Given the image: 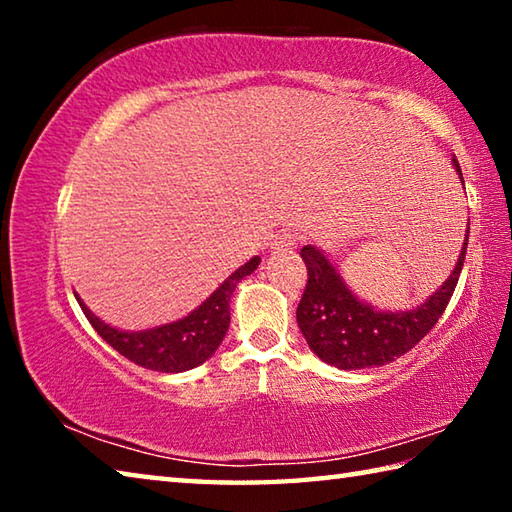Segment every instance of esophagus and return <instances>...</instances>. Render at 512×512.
I'll return each mask as SVG.
<instances>
[{
	"label": "esophagus",
	"mask_w": 512,
	"mask_h": 512,
	"mask_svg": "<svg viewBox=\"0 0 512 512\" xmlns=\"http://www.w3.org/2000/svg\"><path fill=\"white\" fill-rule=\"evenodd\" d=\"M296 244H298V237L296 235H291V232H282V235H277L275 239H273V244H271V253H289V250H293L296 248Z\"/></svg>",
	"instance_id": "34e87169"
}]
</instances>
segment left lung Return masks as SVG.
Returning <instances> with one entry per match:
<instances>
[{
	"instance_id": "1",
	"label": "left lung",
	"mask_w": 512,
	"mask_h": 512,
	"mask_svg": "<svg viewBox=\"0 0 512 512\" xmlns=\"http://www.w3.org/2000/svg\"><path fill=\"white\" fill-rule=\"evenodd\" d=\"M452 164L463 180L456 158H452ZM467 239H470V221H467V235L454 271L440 284V289L409 311L375 309L370 302L354 296L323 250L316 246L302 248L300 257L307 264L309 277L296 318L309 350L320 361L341 370L377 368L402 357L413 345H418L443 316L461 275Z\"/></svg>"
}]
</instances>
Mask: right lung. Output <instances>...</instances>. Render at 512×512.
<instances>
[{
  "instance_id": "right-lung-1",
  "label": "right lung",
  "mask_w": 512,
  "mask_h": 512,
  "mask_svg": "<svg viewBox=\"0 0 512 512\" xmlns=\"http://www.w3.org/2000/svg\"><path fill=\"white\" fill-rule=\"evenodd\" d=\"M262 259L253 257L241 268H237L219 289H216L203 305H198L192 314L173 320V323L142 329V332H126L108 323L85 307V302L76 293V300L88 316L97 334L110 348H115L121 357L137 363V366L158 372H185L201 366L219 348L230 327V298L237 284L259 266Z\"/></svg>"
}]
</instances>
